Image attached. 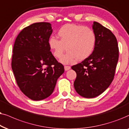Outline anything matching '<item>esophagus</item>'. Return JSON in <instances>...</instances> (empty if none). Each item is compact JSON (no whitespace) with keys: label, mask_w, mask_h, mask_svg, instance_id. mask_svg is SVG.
I'll return each mask as SVG.
<instances>
[{"label":"esophagus","mask_w":129,"mask_h":129,"mask_svg":"<svg viewBox=\"0 0 129 129\" xmlns=\"http://www.w3.org/2000/svg\"><path fill=\"white\" fill-rule=\"evenodd\" d=\"M71 67H70V66H64V69L66 71H68V70H69Z\"/></svg>","instance_id":"esophagus-1"}]
</instances>
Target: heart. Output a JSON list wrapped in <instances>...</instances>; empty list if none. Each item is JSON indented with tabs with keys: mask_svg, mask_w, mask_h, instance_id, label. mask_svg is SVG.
Here are the masks:
<instances>
[{
	"mask_svg": "<svg viewBox=\"0 0 129 129\" xmlns=\"http://www.w3.org/2000/svg\"><path fill=\"white\" fill-rule=\"evenodd\" d=\"M59 40L51 37L48 46L55 58H59L66 49L67 52L60 58L64 64L75 63L86 59L92 54L95 48L96 36L90 27L75 24L62 26L57 33Z\"/></svg>",
	"mask_w": 129,
	"mask_h": 129,
	"instance_id": "obj_1",
	"label": "heart"
}]
</instances>
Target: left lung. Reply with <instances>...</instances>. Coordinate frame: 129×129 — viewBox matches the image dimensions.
<instances>
[{
	"mask_svg": "<svg viewBox=\"0 0 129 129\" xmlns=\"http://www.w3.org/2000/svg\"><path fill=\"white\" fill-rule=\"evenodd\" d=\"M92 27L96 36L93 52L71 67L77 74L74 82L75 91L88 99L99 95L110 86L118 59V44L114 34L97 22Z\"/></svg>",
	"mask_w": 129,
	"mask_h": 129,
	"instance_id": "8db88e82",
	"label": "left lung"
}]
</instances>
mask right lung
<instances>
[{"instance_id":"1","label":"right lung","mask_w":129,"mask_h":129,"mask_svg":"<svg viewBox=\"0 0 129 129\" xmlns=\"http://www.w3.org/2000/svg\"><path fill=\"white\" fill-rule=\"evenodd\" d=\"M51 24L38 22L23 29L15 40L12 69L17 84L32 100H42L54 91L63 65L53 56L48 46Z\"/></svg>"}]
</instances>
